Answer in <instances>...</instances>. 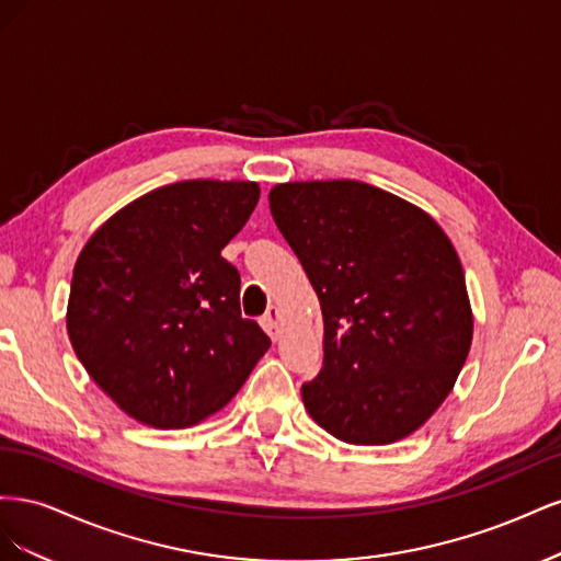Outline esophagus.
<instances>
[{
	"label": "esophagus",
	"mask_w": 561,
	"mask_h": 561,
	"mask_svg": "<svg viewBox=\"0 0 561 561\" xmlns=\"http://www.w3.org/2000/svg\"><path fill=\"white\" fill-rule=\"evenodd\" d=\"M264 332L271 336V339H278L280 334V325H278V309L276 307H268V311L260 318Z\"/></svg>",
	"instance_id": "esophagus-1"
}]
</instances>
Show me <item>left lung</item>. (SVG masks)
I'll list each match as a JSON object with an SVG mask.
<instances>
[{
    "instance_id": "1",
    "label": "left lung",
    "mask_w": 561,
    "mask_h": 561,
    "mask_svg": "<svg viewBox=\"0 0 561 561\" xmlns=\"http://www.w3.org/2000/svg\"><path fill=\"white\" fill-rule=\"evenodd\" d=\"M268 208L313 285L325 358L301 398L348 445L414 433L449 396L472 339L466 276L445 231L355 180L287 182Z\"/></svg>"
}]
</instances>
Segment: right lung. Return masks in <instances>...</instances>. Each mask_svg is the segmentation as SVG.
<instances>
[{"label":"right lung","mask_w":561,"mask_h":561,"mask_svg":"<svg viewBox=\"0 0 561 561\" xmlns=\"http://www.w3.org/2000/svg\"><path fill=\"white\" fill-rule=\"evenodd\" d=\"M257 201L254 182L168 184L110 217L79 254L70 342L147 426L184 428L222 410L271 346L241 316V274L222 257Z\"/></svg>","instance_id":"right-lung-1"}]
</instances>
